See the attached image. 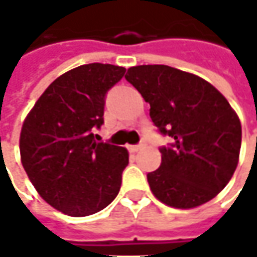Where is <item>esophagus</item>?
<instances>
[{
  "label": "esophagus",
  "instance_id": "obj_1",
  "mask_svg": "<svg viewBox=\"0 0 257 257\" xmlns=\"http://www.w3.org/2000/svg\"><path fill=\"white\" fill-rule=\"evenodd\" d=\"M144 147H146V144H144V143H141V144H138V146H132V147H131V150H132V152H140V150H143Z\"/></svg>",
  "mask_w": 257,
  "mask_h": 257
}]
</instances>
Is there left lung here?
Segmentation results:
<instances>
[{"label": "left lung", "instance_id": "left-lung-1", "mask_svg": "<svg viewBox=\"0 0 257 257\" xmlns=\"http://www.w3.org/2000/svg\"><path fill=\"white\" fill-rule=\"evenodd\" d=\"M150 104L160 134L162 165L147 174L152 193L176 209H193L218 196L232 178L241 147V123L221 92L197 75L165 64L129 67L125 75Z\"/></svg>", "mask_w": 257, "mask_h": 257}]
</instances>
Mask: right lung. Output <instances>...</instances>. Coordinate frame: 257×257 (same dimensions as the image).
I'll return each instance as SVG.
<instances>
[{
	"label": "right lung",
	"mask_w": 257,
	"mask_h": 257,
	"mask_svg": "<svg viewBox=\"0 0 257 257\" xmlns=\"http://www.w3.org/2000/svg\"><path fill=\"white\" fill-rule=\"evenodd\" d=\"M126 69L91 63L59 76L38 98L20 132L22 165L39 196L69 216H88L117 196L126 149L100 143L105 94Z\"/></svg>",
	"instance_id": "1"
}]
</instances>
